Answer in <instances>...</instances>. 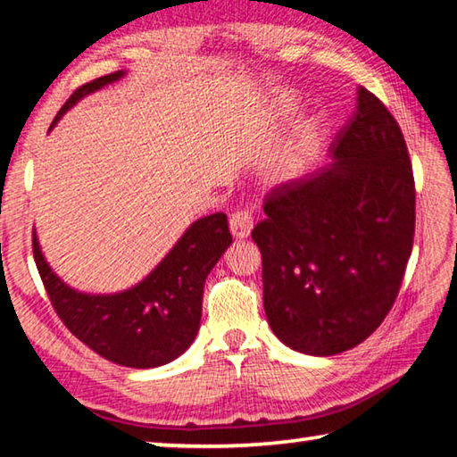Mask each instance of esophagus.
<instances>
[{"instance_id": "esophagus-1", "label": "esophagus", "mask_w": 457, "mask_h": 457, "mask_svg": "<svg viewBox=\"0 0 457 457\" xmlns=\"http://www.w3.org/2000/svg\"><path fill=\"white\" fill-rule=\"evenodd\" d=\"M252 228H253V218H252L250 212L237 210V212L231 213L229 229H231V234H234V237H239V239L247 237V236H250Z\"/></svg>"}]
</instances>
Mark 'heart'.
I'll use <instances>...</instances> for the list:
<instances>
[{
    "mask_svg": "<svg viewBox=\"0 0 457 457\" xmlns=\"http://www.w3.org/2000/svg\"><path fill=\"white\" fill-rule=\"evenodd\" d=\"M294 108L292 100H280V112L288 114ZM314 143V129H306L303 135L298 137L296 143H292L288 149L284 151V154L278 159L276 163V175L278 177H290L294 171H296L298 165L303 163L304 157L311 151V146Z\"/></svg>",
    "mask_w": 457,
    "mask_h": 457,
    "instance_id": "heart-1",
    "label": "heart"
}]
</instances>
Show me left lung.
<instances>
[{"label": "left lung", "mask_w": 457, "mask_h": 457, "mask_svg": "<svg viewBox=\"0 0 457 457\" xmlns=\"http://www.w3.org/2000/svg\"><path fill=\"white\" fill-rule=\"evenodd\" d=\"M335 163L264 199L252 229L264 311L290 349L328 357L362 343L395 304L415 234V179L403 133L373 92L330 145Z\"/></svg>", "instance_id": "left-lung-1"}]
</instances>
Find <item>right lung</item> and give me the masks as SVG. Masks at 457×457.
Instances as JSON below:
<instances>
[{
    "label": "right lung",
    "instance_id": "1",
    "mask_svg": "<svg viewBox=\"0 0 457 457\" xmlns=\"http://www.w3.org/2000/svg\"><path fill=\"white\" fill-rule=\"evenodd\" d=\"M120 76L119 71L76 88L52 127L76 100ZM229 244L228 215H207L185 231L167 258L135 288L112 296H90L68 288L52 272L32 234L37 272L64 327L100 357L135 369L165 365L193 343L199 328L205 278Z\"/></svg>",
    "mask_w": 457,
    "mask_h": 457
}]
</instances>
